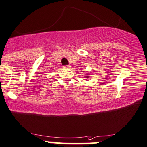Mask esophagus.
<instances>
[{
	"mask_svg": "<svg viewBox=\"0 0 147 147\" xmlns=\"http://www.w3.org/2000/svg\"><path fill=\"white\" fill-rule=\"evenodd\" d=\"M70 65H65L64 69H70Z\"/></svg>",
	"mask_w": 147,
	"mask_h": 147,
	"instance_id": "1",
	"label": "esophagus"
}]
</instances>
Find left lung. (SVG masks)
Masks as SVG:
<instances>
[{"label":"left lung","instance_id":"left-lung-1","mask_svg":"<svg viewBox=\"0 0 147 147\" xmlns=\"http://www.w3.org/2000/svg\"><path fill=\"white\" fill-rule=\"evenodd\" d=\"M85 77H86V78H88V77H89V76H86Z\"/></svg>","mask_w":147,"mask_h":147}]
</instances>
